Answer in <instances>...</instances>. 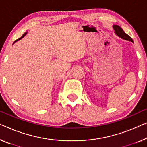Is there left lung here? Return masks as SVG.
Returning <instances> with one entry per match:
<instances>
[{
    "label": "left lung",
    "instance_id": "obj_1",
    "mask_svg": "<svg viewBox=\"0 0 147 147\" xmlns=\"http://www.w3.org/2000/svg\"><path fill=\"white\" fill-rule=\"evenodd\" d=\"M113 29H114L115 32V34L117 35L118 36H119L120 38H121L123 39H125V40H128V41H131L133 42L132 38H131V37L127 35L124 32L123 30H122V28L121 27H119V26L117 25H114L113 26Z\"/></svg>",
    "mask_w": 147,
    "mask_h": 147
}]
</instances>
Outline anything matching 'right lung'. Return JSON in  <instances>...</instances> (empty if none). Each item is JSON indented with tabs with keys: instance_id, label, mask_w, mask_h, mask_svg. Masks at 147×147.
<instances>
[{
	"instance_id": "right-lung-1",
	"label": "right lung",
	"mask_w": 147,
	"mask_h": 147,
	"mask_svg": "<svg viewBox=\"0 0 147 147\" xmlns=\"http://www.w3.org/2000/svg\"><path fill=\"white\" fill-rule=\"evenodd\" d=\"M26 34V33H25V34H23V35H22V37H21V38H20L19 39H16V41H14V42H16V41H18V40H20V39H22V38H23V37H24V36Z\"/></svg>"
}]
</instances>
